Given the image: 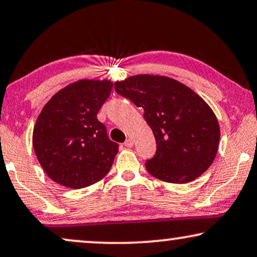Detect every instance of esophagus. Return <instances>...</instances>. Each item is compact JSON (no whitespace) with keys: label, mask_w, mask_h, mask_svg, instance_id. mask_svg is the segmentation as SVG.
<instances>
[{"label":"esophagus","mask_w":257,"mask_h":257,"mask_svg":"<svg viewBox=\"0 0 257 257\" xmlns=\"http://www.w3.org/2000/svg\"><path fill=\"white\" fill-rule=\"evenodd\" d=\"M134 146V142H133L132 139H126L125 142H124V147H126V148H132V147Z\"/></svg>","instance_id":"esophagus-1"}]
</instances>
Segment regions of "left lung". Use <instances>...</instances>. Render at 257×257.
<instances>
[{
    "mask_svg": "<svg viewBox=\"0 0 257 257\" xmlns=\"http://www.w3.org/2000/svg\"><path fill=\"white\" fill-rule=\"evenodd\" d=\"M115 91L145 110L156 140L155 155L146 162L154 177L187 183L211 166L220 126L209 105L190 88L170 77L135 75L116 82Z\"/></svg>",
    "mask_w": 257,
    "mask_h": 257,
    "instance_id": "1",
    "label": "left lung"
}]
</instances>
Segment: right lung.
Returning <instances> with one entry per match:
<instances>
[{
	"mask_svg": "<svg viewBox=\"0 0 257 257\" xmlns=\"http://www.w3.org/2000/svg\"><path fill=\"white\" fill-rule=\"evenodd\" d=\"M111 88L107 80H81L61 89L43 107L34 126L33 146L55 182L81 189L110 170L118 145L108 138L97 112Z\"/></svg>",
	"mask_w": 257,
	"mask_h": 257,
	"instance_id": "right-lung-1",
	"label": "right lung"
}]
</instances>
